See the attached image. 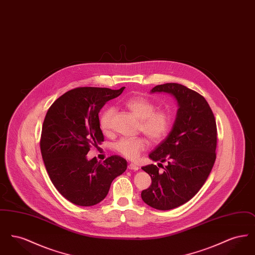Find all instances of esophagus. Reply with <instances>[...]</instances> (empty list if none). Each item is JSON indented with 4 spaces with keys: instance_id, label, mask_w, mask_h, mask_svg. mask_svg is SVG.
<instances>
[{
    "instance_id": "1",
    "label": "esophagus",
    "mask_w": 255,
    "mask_h": 255,
    "mask_svg": "<svg viewBox=\"0 0 255 255\" xmlns=\"http://www.w3.org/2000/svg\"><path fill=\"white\" fill-rule=\"evenodd\" d=\"M128 168L130 170H133V171H137V170H138V166L135 165L134 163H130V164L128 165Z\"/></svg>"
}]
</instances>
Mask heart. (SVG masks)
I'll return each mask as SVG.
<instances>
[{
  "label": "heart",
  "instance_id": "heart-1",
  "mask_svg": "<svg viewBox=\"0 0 255 255\" xmlns=\"http://www.w3.org/2000/svg\"><path fill=\"white\" fill-rule=\"evenodd\" d=\"M124 106L139 120V130L153 142L161 140L169 131L172 117L167 111L156 110V105L143 97H132L124 101ZM113 108H106L99 117V125L103 132H108ZM146 141L142 137L122 138L115 143V149L121 155L133 159L145 149Z\"/></svg>",
  "mask_w": 255,
  "mask_h": 255
}]
</instances>
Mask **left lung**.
I'll return each mask as SVG.
<instances>
[{"instance_id":"1","label":"left lung","mask_w":255,"mask_h":255,"mask_svg":"<svg viewBox=\"0 0 255 255\" xmlns=\"http://www.w3.org/2000/svg\"><path fill=\"white\" fill-rule=\"evenodd\" d=\"M150 93L172 96L178 110L169 134L149 154L158 165L166 162L163 171L155 164L141 167L152 179L141 198L153 208L169 210L192 199L206 182L216 159L217 127L205 97L185 86L166 83Z\"/></svg>"}]
</instances>
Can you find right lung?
Listing matches in <instances>:
<instances>
[{
    "mask_svg": "<svg viewBox=\"0 0 255 255\" xmlns=\"http://www.w3.org/2000/svg\"><path fill=\"white\" fill-rule=\"evenodd\" d=\"M124 89L76 88L57 98L46 115L40 141L42 158L55 188L76 206L100 203L112 182L127 169L126 159L120 156L103 162L87 158L90 147L104 139L100 110Z\"/></svg>",
    "mask_w": 255,
    "mask_h": 255,
    "instance_id": "1",
    "label": "right lung"
}]
</instances>
